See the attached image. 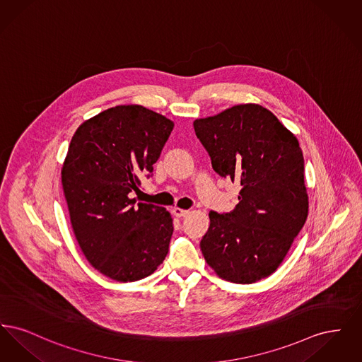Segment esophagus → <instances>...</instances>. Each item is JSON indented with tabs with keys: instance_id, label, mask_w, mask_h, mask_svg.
I'll return each instance as SVG.
<instances>
[{
	"instance_id": "esophagus-1",
	"label": "esophagus",
	"mask_w": 362,
	"mask_h": 362,
	"mask_svg": "<svg viewBox=\"0 0 362 362\" xmlns=\"http://www.w3.org/2000/svg\"><path fill=\"white\" fill-rule=\"evenodd\" d=\"M173 213L176 217L180 218V217L187 216V214H189V210H185V209H180V207H173Z\"/></svg>"
}]
</instances>
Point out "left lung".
<instances>
[{
    "mask_svg": "<svg viewBox=\"0 0 362 362\" xmlns=\"http://www.w3.org/2000/svg\"><path fill=\"white\" fill-rule=\"evenodd\" d=\"M194 130L216 173L241 186L233 210L209 213L210 226L201 240L207 264L235 284L273 274L308 216L297 138L259 104L197 119Z\"/></svg>",
    "mask_w": 362,
    "mask_h": 362,
    "instance_id": "left-lung-1",
    "label": "left lung"
}]
</instances>
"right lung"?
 Returning <instances> with one entry per match:
<instances>
[{"instance_id": "add662e5", "label": "right lung", "mask_w": 362, "mask_h": 362, "mask_svg": "<svg viewBox=\"0 0 362 362\" xmlns=\"http://www.w3.org/2000/svg\"><path fill=\"white\" fill-rule=\"evenodd\" d=\"M173 129L142 105H117L84 122L70 141L62 167L70 223L88 262L111 279L151 276L168 254L171 214L132 197L141 177L153 175Z\"/></svg>"}]
</instances>
